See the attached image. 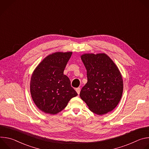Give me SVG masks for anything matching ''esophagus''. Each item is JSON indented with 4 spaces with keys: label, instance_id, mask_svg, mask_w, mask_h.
I'll return each mask as SVG.
<instances>
[{
    "label": "esophagus",
    "instance_id": "esophagus-1",
    "mask_svg": "<svg viewBox=\"0 0 149 149\" xmlns=\"http://www.w3.org/2000/svg\"><path fill=\"white\" fill-rule=\"evenodd\" d=\"M75 91H77V94L79 95V93H80V88H77L75 89Z\"/></svg>",
    "mask_w": 149,
    "mask_h": 149
}]
</instances>
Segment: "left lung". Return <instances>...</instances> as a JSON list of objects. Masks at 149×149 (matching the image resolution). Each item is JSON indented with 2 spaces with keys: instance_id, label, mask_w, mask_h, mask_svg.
I'll use <instances>...</instances> for the list:
<instances>
[{
  "instance_id": "8db88e82",
  "label": "left lung",
  "mask_w": 149,
  "mask_h": 149,
  "mask_svg": "<svg viewBox=\"0 0 149 149\" xmlns=\"http://www.w3.org/2000/svg\"><path fill=\"white\" fill-rule=\"evenodd\" d=\"M81 59L87 70L88 79L81 90V98L97 115L111 111L119 103L123 91L118 68L104 53L84 54Z\"/></svg>"
}]
</instances>
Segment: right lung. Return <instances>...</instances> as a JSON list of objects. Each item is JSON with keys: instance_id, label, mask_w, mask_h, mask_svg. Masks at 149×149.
I'll return each mask as SVG.
<instances>
[{"instance_id": "obj_1", "label": "right lung", "mask_w": 149, "mask_h": 149, "mask_svg": "<svg viewBox=\"0 0 149 149\" xmlns=\"http://www.w3.org/2000/svg\"><path fill=\"white\" fill-rule=\"evenodd\" d=\"M72 52H56L42 60L33 71L30 82L32 98L46 114H56L64 109L78 94L63 71Z\"/></svg>"}]
</instances>
